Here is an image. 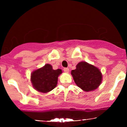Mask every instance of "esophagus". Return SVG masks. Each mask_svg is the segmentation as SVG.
Masks as SVG:
<instances>
[{"mask_svg":"<svg viewBox=\"0 0 127 127\" xmlns=\"http://www.w3.org/2000/svg\"><path fill=\"white\" fill-rule=\"evenodd\" d=\"M63 70H64V72L65 73H68V72H69V68L67 67H65L63 68Z\"/></svg>","mask_w":127,"mask_h":127,"instance_id":"1","label":"esophagus"}]
</instances>
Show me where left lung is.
Segmentation results:
<instances>
[{"mask_svg": "<svg viewBox=\"0 0 127 127\" xmlns=\"http://www.w3.org/2000/svg\"><path fill=\"white\" fill-rule=\"evenodd\" d=\"M75 84L84 91L88 92L97 88L101 82L100 70L86 62H80L71 72Z\"/></svg>", "mask_w": 127, "mask_h": 127, "instance_id": "8db88e82", "label": "left lung"}]
</instances>
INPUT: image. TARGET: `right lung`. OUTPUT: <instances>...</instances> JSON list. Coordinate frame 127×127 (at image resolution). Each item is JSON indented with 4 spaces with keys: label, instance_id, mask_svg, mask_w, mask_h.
<instances>
[{
    "label": "right lung",
    "instance_id": "1",
    "mask_svg": "<svg viewBox=\"0 0 127 127\" xmlns=\"http://www.w3.org/2000/svg\"><path fill=\"white\" fill-rule=\"evenodd\" d=\"M61 69L54 70L51 65L46 64L32 73L31 81L33 87L41 93H48L57 86L58 76L62 73Z\"/></svg>",
    "mask_w": 127,
    "mask_h": 127
}]
</instances>
